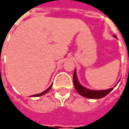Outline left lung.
Masks as SVG:
<instances>
[{
  "label": "left lung",
  "instance_id": "8db88e82",
  "mask_svg": "<svg viewBox=\"0 0 129 129\" xmlns=\"http://www.w3.org/2000/svg\"><path fill=\"white\" fill-rule=\"evenodd\" d=\"M113 37L117 39L116 35H114ZM73 81H74V85H75V90H77V92L80 95H81L82 96L85 97L87 98H91V99H99V98H103V97L107 95L110 92L112 91L113 90V87H111V88L108 89V90H89V89L85 87L84 86H82V85L79 82L75 70L74 75H73Z\"/></svg>",
  "mask_w": 129,
  "mask_h": 129
}]
</instances>
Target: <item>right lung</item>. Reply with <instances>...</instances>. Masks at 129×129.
<instances>
[{"mask_svg": "<svg viewBox=\"0 0 129 129\" xmlns=\"http://www.w3.org/2000/svg\"><path fill=\"white\" fill-rule=\"evenodd\" d=\"M52 85H51V86L49 87H48L46 90H44V92H41V93H39V94H36V95H31V97H39V96H42V95H44L45 93H47V92L49 91V90H50V88L52 87Z\"/></svg>", "mask_w": 129, "mask_h": 129, "instance_id": "1", "label": "right lung"}]
</instances>
